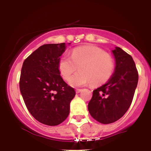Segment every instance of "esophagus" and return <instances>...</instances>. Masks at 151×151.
I'll return each mask as SVG.
<instances>
[{
    "label": "esophagus",
    "mask_w": 151,
    "mask_h": 151,
    "mask_svg": "<svg viewBox=\"0 0 151 151\" xmlns=\"http://www.w3.org/2000/svg\"><path fill=\"white\" fill-rule=\"evenodd\" d=\"M81 91H82V89H76V93H79V92H81Z\"/></svg>",
    "instance_id": "34e87169"
}]
</instances>
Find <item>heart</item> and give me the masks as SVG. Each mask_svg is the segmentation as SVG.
<instances>
[{
	"instance_id": "b5f03b06",
	"label": "heart",
	"mask_w": 151,
	"mask_h": 151,
	"mask_svg": "<svg viewBox=\"0 0 151 151\" xmlns=\"http://www.w3.org/2000/svg\"><path fill=\"white\" fill-rule=\"evenodd\" d=\"M70 79V84L78 87L89 84L98 85L104 82L111 75L114 62L105 51L96 46H81L74 48L68 56L61 57L58 68L62 77L69 80L72 74L77 70Z\"/></svg>"
}]
</instances>
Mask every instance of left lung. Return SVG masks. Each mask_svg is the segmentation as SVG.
<instances>
[{
    "label": "left lung",
    "mask_w": 151,
    "mask_h": 151,
    "mask_svg": "<svg viewBox=\"0 0 151 151\" xmlns=\"http://www.w3.org/2000/svg\"><path fill=\"white\" fill-rule=\"evenodd\" d=\"M115 69L105 84L93 91L88 104L89 114L101 124H109L121 119L132 102L138 74L132 57L121 48L112 50Z\"/></svg>",
    "instance_id": "left-lung-1"
}]
</instances>
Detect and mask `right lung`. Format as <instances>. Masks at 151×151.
I'll return each mask as SVG.
<instances>
[{"instance_id": "1", "label": "right lung", "mask_w": 151, "mask_h": 151, "mask_svg": "<svg viewBox=\"0 0 151 151\" xmlns=\"http://www.w3.org/2000/svg\"><path fill=\"white\" fill-rule=\"evenodd\" d=\"M66 48L65 43L43 45L22 64L20 93L31 115L47 126L59 125L67 119L76 94L63 80L58 68Z\"/></svg>"}]
</instances>
